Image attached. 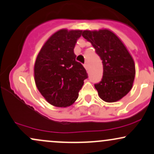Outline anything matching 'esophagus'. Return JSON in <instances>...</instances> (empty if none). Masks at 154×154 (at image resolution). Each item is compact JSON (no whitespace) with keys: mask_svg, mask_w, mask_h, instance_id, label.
I'll use <instances>...</instances> for the list:
<instances>
[{"mask_svg":"<svg viewBox=\"0 0 154 154\" xmlns=\"http://www.w3.org/2000/svg\"><path fill=\"white\" fill-rule=\"evenodd\" d=\"M84 68H86V70H88V64H87V63H85V64L84 65Z\"/></svg>","mask_w":154,"mask_h":154,"instance_id":"1","label":"esophagus"}]
</instances>
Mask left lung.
Segmentation results:
<instances>
[{
    "label": "left lung",
    "instance_id": "1",
    "mask_svg": "<svg viewBox=\"0 0 154 154\" xmlns=\"http://www.w3.org/2000/svg\"><path fill=\"white\" fill-rule=\"evenodd\" d=\"M82 36L91 43L103 64L102 81L94 84L106 102L120 100L131 91L135 79V63L116 34L108 29L84 30Z\"/></svg>",
    "mask_w": 154,
    "mask_h": 154
}]
</instances>
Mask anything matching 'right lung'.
I'll return each mask as SVG.
<instances>
[{"instance_id":"right-lung-1","label":"right lung","mask_w":154,"mask_h":154,"mask_svg":"<svg viewBox=\"0 0 154 154\" xmlns=\"http://www.w3.org/2000/svg\"><path fill=\"white\" fill-rule=\"evenodd\" d=\"M81 33V30L57 31L45 43L36 59V86L47 102L57 107L73 104L88 78L73 52Z\"/></svg>"}]
</instances>
